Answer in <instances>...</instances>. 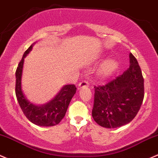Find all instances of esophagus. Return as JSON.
<instances>
[{"label": "esophagus", "instance_id": "1", "mask_svg": "<svg viewBox=\"0 0 158 158\" xmlns=\"http://www.w3.org/2000/svg\"><path fill=\"white\" fill-rule=\"evenodd\" d=\"M89 86V83L88 81H82L79 84L78 89H82V88H88Z\"/></svg>", "mask_w": 158, "mask_h": 158}]
</instances>
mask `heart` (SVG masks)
<instances>
[{"label":"heart","instance_id":"heart-1","mask_svg":"<svg viewBox=\"0 0 158 158\" xmlns=\"http://www.w3.org/2000/svg\"><path fill=\"white\" fill-rule=\"evenodd\" d=\"M117 68H118V63L117 62L116 60L110 58V59L105 60L101 64L99 68L98 74L101 78L106 79V78H108L112 76L116 72Z\"/></svg>","mask_w":158,"mask_h":158}]
</instances>
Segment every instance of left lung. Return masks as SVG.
Wrapping results in <instances>:
<instances>
[{"mask_svg":"<svg viewBox=\"0 0 158 158\" xmlns=\"http://www.w3.org/2000/svg\"><path fill=\"white\" fill-rule=\"evenodd\" d=\"M129 69L104 85L94 86L92 117L101 127L117 128L129 123L144 99V79L136 58L129 54Z\"/></svg>","mask_w":158,"mask_h":158,"instance_id":"left-lung-1","label":"left lung"}]
</instances>
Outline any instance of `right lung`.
Instances as JSON below:
<instances>
[{
	"label": "right lung",
	"mask_w": 158,
	"mask_h": 158,
	"mask_svg": "<svg viewBox=\"0 0 158 158\" xmlns=\"http://www.w3.org/2000/svg\"><path fill=\"white\" fill-rule=\"evenodd\" d=\"M32 44L23 54L16 71V96L23 114L32 123L40 127H52L59 123L65 116L68 106L76 94L75 85H66L47 104L35 105L28 100L21 87L24 58L31 51Z\"/></svg>",
	"instance_id": "add662e5"
}]
</instances>
